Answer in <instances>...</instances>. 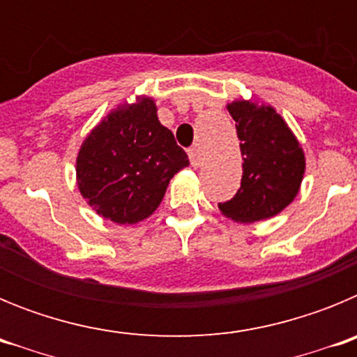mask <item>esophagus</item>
<instances>
[{"instance_id":"esophagus-1","label":"esophagus","mask_w":357,"mask_h":357,"mask_svg":"<svg viewBox=\"0 0 357 357\" xmlns=\"http://www.w3.org/2000/svg\"><path fill=\"white\" fill-rule=\"evenodd\" d=\"M188 155H189V162H191V166H193V168H198V166H200V164H202L200 148H198V146L189 148Z\"/></svg>"}]
</instances>
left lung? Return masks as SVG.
Wrapping results in <instances>:
<instances>
[{
  "label": "left lung",
  "instance_id": "8db88e82",
  "mask_svg": "<svg viewBox=\"0 0 357 357\" xmlns=\"http://www.w3.org/2000/svg\"><path fill=\"white\" fill-rule=\"evenodd\" d=\"M243 155L241 188L218 204L234 222L252 223L275 216L298 193L305 160L298 141L272 107L230 103Z\"/></svg>",
  "mask_w": 357,
  "mask_h": 357
}]
</instances>
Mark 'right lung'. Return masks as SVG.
<instances>
[{
	"label": "right lung",
	"instance_id": "right-lung-1",
	"mask_svg": "<svg viewBox=\"0 0 357 357\" xmlns=\"http://www.w3.org/2000/svg\"><path fill=\"white\" fill-rule=\"evenodd\" d=\"M185 166V151L159 123L155 103L143 98L114 110L84 141L78 188L103 218L137 223L159 207L172 176Z\"/></svg>",
	"mask_w": 357,
	"mask_h": 357
}]
</instances>
